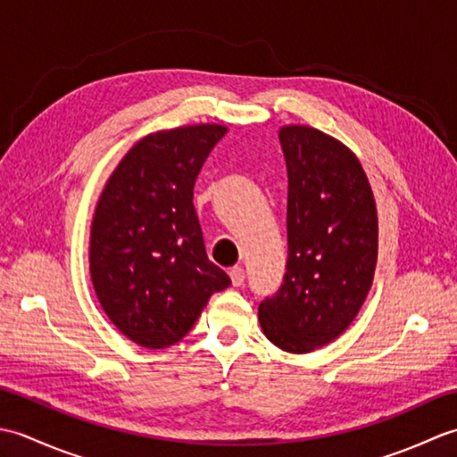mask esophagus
Masks as SVG:
<instances>
[{
	"label": "esophagus",
	"instance_id": "obj_1",
	"mask_svg": "<svg viewBox=\"0 0 457 457\" xmlns=\"http://www.w3.org/2000/svg\"><path fill=\"white\" fill-rule=\"evenodd\" d=\"M229 277H231V283H234V287H241L245 283V270L244 267H234L229 270Z\"/></svg>",
	"mask_w": 457,
	"mask_h": 457
}]
</instances>
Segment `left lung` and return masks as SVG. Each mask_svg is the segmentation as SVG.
Returning a JSON list of instances; mask_svg holds the SVG:
<instances>
[{
  "instance_id": "obj_1",
  "label": "left lung",
  "mask_w": 457,
  "mask_h": 457,
  "mask_svg": "<svg viewBox=\"0 0 457 457\" xmlns=\"http://www.w3.org/2000/svg\"><path fill=\"white\" fill-rule=\"evenodd\" d=\"M288 170L283 285L259 304L263 334L288 353L342 336L361 310L377 265V208L361 162L308 125L278 131Z\"/></svg>"
}]
</instances>
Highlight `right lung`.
Returning a JSON list of instances; mask_svg holds the SVG:
<instances>
[{
  "label": "right lung",
  "mask_w": 457,
  "mask_h": 457,
  "mask_svg": "<svg viewBox=\"0 0 457 457\" xmlns=\"http://www.w3.org/2000/svg\"><path fill=\"white\" fill-rule=\"evenodd\" d=\"M228 133L216 123L151 133L105 182L90 229V277L104 312L131 342L169 347L208 298L231 285L204 247L194 182Z\"/></svg>",
  "instance_id": "1"
}]
</instances>
